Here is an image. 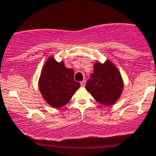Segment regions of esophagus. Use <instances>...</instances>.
<instances>
[{
  "label": "esophagus",
  "instance_id": "esophagus-1",
  "mask_svg": "<svg viewBox=\"0 0 156 156\" xmlns=\"http://www.w3.org/2000/svg\"><path fill=\"white\" fill-rule=\"evenodd\" d=\"M81 87H84V86H85V81H82L81 82Z\"/></svg>",
  "mask_w": 156,
  "mask_h": 156
}]
</instances>
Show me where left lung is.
I'll list each match as a JSON object with an SVG mask.
<instances>
[{
  "instance_id": "8db88e82",
  "label": "left lung",
  "mask_w": 156,
  "mask_h": 156,
  "mask_svg": "<svg viewBox=\"0 0 156 156\" xmlns=\"http://www.w3.org/2000/svg\"><path fill=\"white\" fill-rule=\"evenodd\" d=\"M123 86V80L119 69L107 59L104 63H94V72L85 87L98 103L111 106L119 99Z\"/></svg>"
}]
</instances>
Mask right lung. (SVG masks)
Returning <instances> with one entry per match:
<instances>
[{
  "label": "right lung",
  "instance_id": "add662e5",
  "mask_svg": "<svg viewBox=\"0 0 156 156\" xmlns=\"http://www.w3.org/2000/svg\"><path fill=\"white\" fill-rule=\"evenodd\" d=\"M74 70L66 68L63 61L58 62L48 58L38 81L39 90L45 101L53 108L65 106L81 84L74 80Z\"/></svg>",
  "mask_w": 156,
  "mask_h": 156
}]
</instances>
